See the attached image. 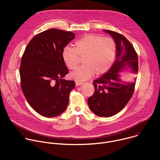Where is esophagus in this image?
I'll return each instance as SVG.
<instances>
[{
    "mask_svg": "<svg viewBox=\"0 0 160 160\" xmlns=\"http://www.w3.org/2000/svg\"><path fill=\"white\" fill-rule=\"evenodd\" d=\"M83 83L82 82H78V81H76L75 82V84H76V86H80L81 85H82Z\"/></svg>",
    "mask_w": 160,
    "mask_h": 160,
    "instance_id": "esophagus-1",
    "label": "esophagus"
}]
</instances>
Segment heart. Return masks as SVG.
Returning a JSON list of instances; mask_svg holds the SVG:
<instances>
[{
  "label": "heart",
  "mask_w": 160,
  "mask_h": 160,
  "mask_svg": "<svg viewBox=\"0 0 160 160\" xmlns=\"http://www.w3.org/2000/svg\"><path fill=\"white\" fill-rule=\"evenodd\" d=\"M117 51L115 41L109 37L88 34L76 41L75 48L66 45L62 51V58L66 65L73 70L78 64L79 56H85V64L70 73V77L78 81H85L94 74L101 75L107 73L112 65Z\"/></svg>",
  "instance_id": "b5f03b06"
}]
</instances>
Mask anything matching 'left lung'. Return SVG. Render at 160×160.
Returning a JSON list of instances; mask_svg holds the SVG:
<instances>
[{
    "instance_id": "obj_1",
    "label": "left lung",
    "mask_w": 160,
    "mask_h": 160,
    "mask_svg": "<svg viewBox=\"0 0 160 160\" xmlns=\"http://www.w3.org/2000/svg\"><path fill=\"white\" fill-rule=\"evenodd\" d=\"M115 42L116 60L110 70L101 77L94 81L95 88L92 96L88 99L89 108L95 115L109 117L119 112L132 98L135 81L122 80L119 72L129 68L133 73L138 72V57L132 43L122 35L104 30Z\"/></svg>"
}]
</instances>
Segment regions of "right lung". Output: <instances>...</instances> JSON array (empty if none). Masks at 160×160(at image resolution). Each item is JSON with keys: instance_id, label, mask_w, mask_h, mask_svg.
Here are the masks:
<instances>
[{"instance_id": "right-lung-1", "label": "right lung", "mask_w": 160, "mask_h": 160, "mask_svg": "<svg viewBox=\"0 0 160 160\" xmlns=\"http://www.w3.org/2000/svg\"><path fill=\"white\" fill-rule=\"evenodd\" d=\"M75 37L71 32L45 30L30 41L22 56L19 74L22 92L30 106L43 117L59 116L69 103L75 82L62 79L68 70L61 54Z\"/></svg>"}]
</instances>
